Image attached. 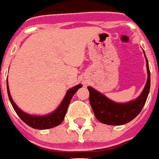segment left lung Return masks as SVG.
<instances>
[{"label":"left lung","mask_w":159,"mask_h":159,"mask_svg":"<svg viewBox=\"0 0 159 159\" xmlns=\"http://www.w3.org/2000/svg\"><path fill=\"white\" fill-rule=\"evenodd\" d=\"M148 78L147 83L139 98L127 103H116L99 93L91 87H88L89 102L94 114L99 122L109 125H121L133 120L141 112L147 100L151 86L150 69L146 59Z\"/></svg>","instance_id":"left-lung-1"}]
</instances>
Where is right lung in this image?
I'll use <instances>...</instances> for the list:
<instances>
[{
    "label": "right lung",
    "mask_w": 159,
    "mask_h": 159,
    "mask_svg": "<svg viewBox=\"0 0 159 159\" xmlns=\"http://www.w3.org/2000/svg\"><path fill=\"white\" fill-rule=\"evenodd\" d=\"M82 87L81 84H78L75 87L71 88L70 89L68 90V92L66 94L65 98L62 100V102L60 104V106L57 108V110L55 112H53L52 114H49L48 116H31L24 113L23 111H21L16 106V103L12 100L11 96L9 93V89H8V85L7 82V95L8 98L10 100L12 106L14 108V110L16 112V114L19 116L21 120L25 123L26 125H28L30 127L37 129H50L53 127H56L57 125H59L61 122L64 119L66 112L68 110L69 104L70 102V100L72 97L74 96V94L78 90V89Z\"/></svg>",
    "instance_id": "right-lung-1"
}]
</instances>
